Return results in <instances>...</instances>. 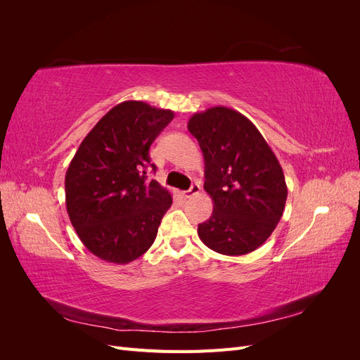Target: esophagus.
<instances>
[{
  "mask_svg": "<svg viewBox=\"0 0 360 360\" xmlns=\"http://www.w3.org/2000/svg\"><path fill=\"white\" fill-rule=\"evenodd\" d=\"M200 192H201L200 184H192V188L189 191H183L181 192V197L183 198H192V197H195V195H198Z\"/></svg>",
  "mask_w": 360,
  "mask_h": 360,
  "instance_id": "1",
  "label": "esophagus"
}]
</instances>
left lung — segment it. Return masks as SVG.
<instances>
[{
  "instance_id": "1",
  "label": "left lung",
  "mask_w": 360,
  "mask_h": 360,
  "mask_svg": "<svg viewBox=\"0 0 360 360\" xmlns=\"http://www.w3.org/2000/svg\"><path fill=\"white\" fill-rule=\"evenodd\" d=\"M204 156V191L213 201L198 225L201 242L222 255L252 252L284 213L287 183L279 162L255 124L236 110L213 106L188 122Z\"/></svg>"
}]
</instances>
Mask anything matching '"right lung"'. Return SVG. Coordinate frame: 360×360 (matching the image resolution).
<instances>
[{"instance_id":"right-lung-1","label":"right lung","mask_w":360,"mask_h":360,"mask_svg":"<svg viewBox=\"0 0 360 360\" xmlns=\"http://www.w3.org/2000/svg\"><path fill=\"white\" fill-rule=\"evenodd\" d=\"M174 118L171 110L126 101L84 138L66 172V209L84 246L108 263L146 254L172 204L169 191L147 181L150 146Z\"/></svg>"}]
</instances>
